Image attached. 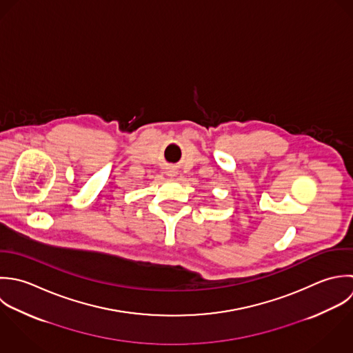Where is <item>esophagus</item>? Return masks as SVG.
<instances>
[{
    "label": "esophagus",
    "instance_id": "esophagus-1",
    "mask_svg": "<svg viewBox=\"0 0 353 353\" xmlns=\"http://www.w3.org/2000/svg\"><path fill=\"white\" fill-rule=\"evenodd\" d=\"M167 174H168L170 176H175V171H174V170H170Z\"/></svg>",
    "mask_w": 353,
    "mask_h": 353
}]
</instances>
